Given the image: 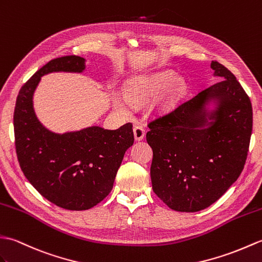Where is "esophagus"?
<instances>
[{
	"mask_svg": "<svg viewBox=\"0 0 262 262\" xmlns=\"http://www.w3.org/2000/svg\"><path fill=\"white\" fill-rule=\"evenodd\" d=\"M133 135H135L136 141H141L146 137V131L141 126H135L133 127Z\"/></svg>",
	"mask_w": 262,
	"mask_h": 262,
	"instance_id": "esophagus-1",
	"label": "esophagus"
}]
</instances>
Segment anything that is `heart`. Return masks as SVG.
<instances>
[{
    "label": "heart",
    "instance_id": "obj_1",
    "mask_svg": "<svg viewBox=\"0 0 262 262\" xmlns=\"http://www.w3.org/2000/svg\"><path fill=\"white\" fill-rule=\"evenodd\" d=\"M165 91L162 103H170L176 100L185 91V80L176 77L170 71L158 72L155 74L133 79L125 90V97L115 94L112 98L114 110L123 116H130L133 106H140Z\"/></svg>",
    "mask_w": 262,
    "mask_h": 262
}]
</instances>
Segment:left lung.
Instances as JSON below:
<instances>
[{
	"label": "left lung",
	"instance_id": "1",
	"mask_svg": "<svg viewBox=\"0 0 262 262\" xmlns=\"http://www.w3.org/2000/svg\"><path fill=\"white\" fill-rule=\"evenodd\" d=\"M217 83L149 124L150 168L156 195L178 212L194 213L216 202L246 164L252 106L235 76L211 63Z\"/></svg>",
	"mask_w": 262,
	"mask_h": 262
}]
</instances>
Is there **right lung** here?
Masks as SVG:
<instances>
[{"mask_svg":"<svg viewBox=\"0 0 262 262\" xmlns=\"http://www.w3.org/2000/svg\"><path fill=\"white\" fill-rule=\"evenodd\" d=\"M85 69L86 59L78 56L50 60L21 87L13 116L17 160L26 178L46 200L71 211L89 210L105 199L135 140L131 123L116 130L92 125L58 133L40 122L33 96L41 77Z\"/></svg>","mask_w":262,"mask_h":262,"instance_id":"right-lung-1","label":"right lung"}]
</instances>
